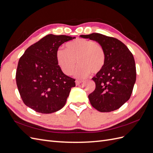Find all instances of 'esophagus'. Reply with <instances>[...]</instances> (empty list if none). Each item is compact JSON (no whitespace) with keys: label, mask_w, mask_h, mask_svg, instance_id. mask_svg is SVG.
<instances>
[{"label":"esophagus","mask_w":153,"mask_h":153,"mask_svg":"<svg viewBox=\"0 0 153 153\" xmlns=\"http://www.w3.org/2000/svg\"><path fill=\"white\" fill-rule=\"evenodd\" d=\"M82 83H83V81H79V80H76V85H79L81 84Z\"/></svg>","instance_id":"obj_1"}]
</instances>
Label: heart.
Wrapping results in <instances>:
<instances>
[{"label":"heart","mask_w":153,"mask_h":153,"mask_svg":"<svg viewBox=\"0 0 153 153\" xmlns=\"http://www.w3.org/2000/svg\"><path fill=\"white\" fill-rule=\"evenodd\" d=\"M57 65L66 76L72 75L76 66H79L74 72L78 79L88 77L92 73L100 72L105 62L103 47L94 41L79 39L66 44V49L59 48L56 53Z\"/></svg>","instance_id":"obj_1"}]
</instances>
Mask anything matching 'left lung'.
Segmentation results:
<instances>
[{
	"mask_svg": "<svg viewBox=\"0 0 153 153\" xmlns=\"http://www.w3.org/2000/svg\"><path fill=\"white\" fill-rule=\"evenodd\" d=\"M80 37L98 42L105 53L103 68L92 78L96 88L88 95L90 102L101 112L117 110L130 98L135 84L134 57L127 47L116 38L97 33Z\"/></svg>",
	"mask_w": 153,
	"mask_h": 153,
	"instance_id": "left-lung-1",
	"label": "left lung"
}]
</instances>
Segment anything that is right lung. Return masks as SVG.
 <instances>
[{
    "label": "right lung",
    "instance_id": "right-lung-1",
    "mask_svg": "<svg viewBox=\"0 0 153 153\" xmlns=\"http://www.w3.org/2000/svg\"><path fill=\"white\" fill-rule=\"evenodd\" d=\"M50 34L26 49L19 61L16 83L23 102L42 114H50L65 106L75 79L61 71L56 58L62 44L75 39Z\"/></svg>",
    "mask_w": 153,
    "mask_h": 153
}]
</instances>
